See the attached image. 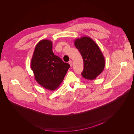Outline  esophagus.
Wrapping results in <instances>:
<instances>
[{
	"mask_svg": "<svg viewBox=\"0 0 134 134\" xmlns=\"http://www.w3.org/2000/svg\"><path fill=\"white\" fill-rule=\"evenodd\" d=\"M68 63H69V64L70 65V67H72V61H71V60H70V61H69Z\"/></svg>",
	"mask_w": 134,
	"mask_h": 134,
	"instance_id": "esophagus-1",
	"label": "esophagus"
}]
</instances>
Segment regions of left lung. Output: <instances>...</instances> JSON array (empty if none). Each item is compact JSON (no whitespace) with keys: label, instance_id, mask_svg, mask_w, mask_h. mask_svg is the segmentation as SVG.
<instances>
[{"label":"left lung","instance_id":"obj_1","mask_svg":"<svg viewBox=\"0 0 134 134\" xmlns=\"http://www.w3.org/2000/svg\"><path fill=\"white\" fill-rule=\"evenodd\" d=\"M74 44L83 60L82 76L87 80H94L103 72L105 66L104 57L99 46L89 37L75 39Z\"/></svg>","mask_w":134,"mask_h":134}]
</instances>
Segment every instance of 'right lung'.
I'll list each match as a JSON object with an SVG mask.
<instances>
[{
	"label": "right lung",
	"mask_w": 134,
	"mask_h": 134,
	"mask_svg": "<svg viewBox=\"0 0 134 134\" xmlns=\"http://www.w3.org/2000/svg\"><path fill=\"white\" fill-rule=\"evenodd\" d=\"M52 47L51 40L40 41L34 49L31 68L35 80L40 86L46 90L55 91L63 81L70 65L54 55Z\"/></svg>",
	"instance_id": "1"
}]
</instances>
